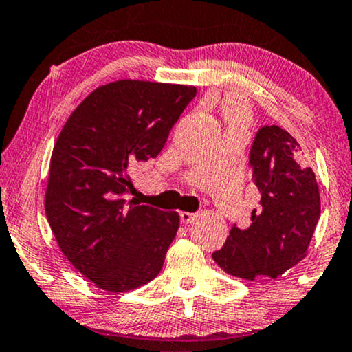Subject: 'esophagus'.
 <instances>
[{"label":"esophagus","mask_w":352,"mask_h":352,"mask_svg":"<svg viewBox=\"0 0 352 352\" xmlns=\"http://www.w3.org/2000/svg\"><path fill=\"white\" fill-rule=\"evenodd\" d=\"M195 218H197V214H195V213H188V211H180V221L184 224L192 223Z\"/></svg>","instance_id":"34e87169"}]
</instances>
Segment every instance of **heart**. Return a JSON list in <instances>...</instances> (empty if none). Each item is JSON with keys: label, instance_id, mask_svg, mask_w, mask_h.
I'll return each instance as SVG.
<instances>
[{"label": "heart", "instance_id": "1", "mask_svg": "<svg viewBox=\"0 0 352 352\" xmlns=\"http://www.w3.org/2000/svg\"><path fill=\"white\" fill-rule=\"evenodd\" d=\"M224 120L234 128H245L251 122V109L239 96H230L223 101Z\"/></svg>", "mask_w": 352, "mask_h": 352}]
</instances>
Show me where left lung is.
I'll return each instance as SVG.
<instances>
[{
    "mask_svg": "<svg viewBox=\"0 0 352 352\" xmlns=\"http://www.w3.org/2000/svg\"><path fill=\"white\" fill-rule=\"evenodd\" d=\"M249 165L261 206L252 211L248 230L231 228L213 259L232 277L277 278L307 256L320 219L318 184L302 162L300 144L278 126L259 129Z\"/></svg>",
    "mask_w": 352,
    "mask_h": 352,
    "instance_id": "obj_1",
    "label": "left lung"
}]
</instances>
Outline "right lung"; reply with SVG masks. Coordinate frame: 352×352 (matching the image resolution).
Returning a JSON list of instances; mask_svg holds the SVG:
<instances>
[{
  "label": "right lung",
  "mask_w": 352,
  "mask_h": 352,
  "mask_svg": "<svg viewBox=\"0 0 352 352\" xmlns=\"http://www.w3.org/2000/svg\"><path fill=\"white\" fill-rule=\"evenodd\" d=\"M195 95L188 85L118 80L93 90L58 134L45 214L63 256L101 290H134L162 269L179 213L124 198Z\"/></svg>",
  "instance_id": "obj_1"
}]
</instances>
